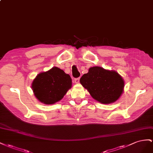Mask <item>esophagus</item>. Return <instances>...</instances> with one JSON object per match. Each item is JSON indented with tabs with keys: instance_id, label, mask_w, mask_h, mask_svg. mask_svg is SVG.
<instances>
[{
	"instance_id": "1",
	"label": "esophagus",
	"mask_w": 153,
	"mask_h": 153,
	"mask_svg": "<svg viewBox=\"0 0 153 153\" xmlns=\"http://www.w3.org/2000/svg\"><path fill=\"white\" fill-rule=\"evenodd\" d=\"M79 77H78V78H76L75 79V80H74V82H75V83H79Z\"/></svg>"
}]
</instances>
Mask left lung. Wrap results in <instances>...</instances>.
Masks as SVG:
<instances>
[{"label": "left lung", "instance_id": "obj_1", "mask_svg": "<svg viewBox=\"0 0 153 153\" xmlns=\"http://www.w3.org/2000/svg\"><path fill=\"white\" fill-rule=\"evenodd\" d=\"M80 82L95 100L102 104H111L119 99L124 90V81L115 71L101 67L89 68Z\"/></svg>", "mask_w": 153, "mask_h": 153}]
</instances>
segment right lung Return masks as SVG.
Segmentation results:
<instances>
[{
  "mask_svg": "<svg viewBox=\"0 0 153 153\" xmlns=\"http://www.w3.org/2000/svg\"><path fill=\"white\" fill-rule=\"evenodd\" d=\"M31 87L38 101L52 104L59 101L71 88L72 79L63 70L54 67L38 74Z\"/></svg>",
  "mask_w": 153,
  "mask_h": 153,
  "instance_id": "add662e5",
  "label": "right lung"
}]
</instances>
